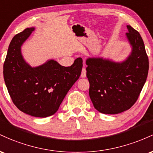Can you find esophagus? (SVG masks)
Returning a JSON list of instances; mask_svg holds the SVG:
<instances>
[{
    "label": "esophagus",
    "mask_w": 153,
    "mask_h": 153,
    "mask_svg": "<svg viewBox=\"0 0 153 153\" xmlns=\"http://www.w3.org/2000/svg\"><path fill=\"white\" fill-rule=\"evenodd\" d=\"M80 77L82 78H84L86 77V70H85V68H83L82 69V73H81V75H80Z\"/></svg>",
    "instance_id": "obj_1"
}]
</instances>
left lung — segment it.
I'll return each instance as SVG.
<instances>
[{
  "mask_svg": "<svg viewBox=\"0 0 153 153\" xmlns=\"http://www.w3.org/2000/svg\"><path fill=\"white\" fill-rule=\"evenodd\" d=\"M127 27L131 52L124 60L92 57L85 61L89 96L94 108L102 114H117L129 109L147 80L149 61L143 40L137 31Z\"/></svg>",
  "mask_w": 153,
  "mask_h": 153,
  "instance_id": "left-lung-1",
  "label": "left lung"
}]
</instances>
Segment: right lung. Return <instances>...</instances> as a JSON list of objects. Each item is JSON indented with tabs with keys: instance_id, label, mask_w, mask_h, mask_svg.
<instances>
[{
	"instance_id": "obj_1",
	"label": "right lung",
	"mask_w": 153,
	"mask_h": 153,
	"mask_svg": "<svg viewBox=\"0 0 153 153\" xmlns=\"http://www.w3.org/2000/svg\"><path fill=\"white\" fill-rule=\"evenodd\" d=\"M35 30L26 28L14 36L3 65V78L12 101L22 112L35 117L54 114L66 94L80 76L82 59L70 67L50 59L31 67L23 57L22 47Z\"/></svg>"
}]
</instances>
